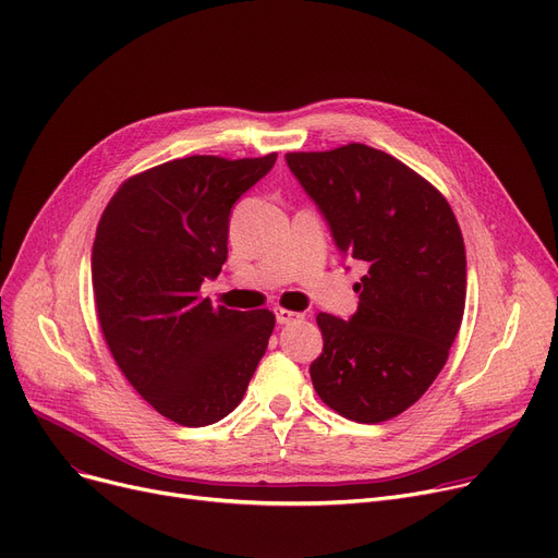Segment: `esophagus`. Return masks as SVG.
<instances>
[{
	"instance_id": "esophagus-1",
	"label": "esophagus",
	"mask_w": 558,
	"mask_h": 558,
	"mask_svg": "<svg viewBox=\"0 0 558 558\" xmlns=\"http://www.w3.org/2000/svg\"><path fill=\"white\" fill-rule=\"evenodd\" d=\"M303 318V314H299V312H291V310H282V307H278L276 310V320L280 326H284V324H294V320H301Z\"/></svg>"
}]
</instances>
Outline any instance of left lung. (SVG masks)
Instances as JSON below:
<instances>
[{
	"label": "left lung",
	"mask_w": 558,
	"mask_h": 558,
	"mask_svg": "<svg viewBox=\"0 0 558 558\" xmlns=\"http://www.w3.org/2000/svg\"><path fill=\"white\" fill-rule=\"evenodd\" d=\"M343 257L366 264L357 312L324 314L312 385L337 414L383 423L441 373L465 305V248L448 201L416 171L366 144L287 154Z\"/></svg>",
	"instance_id": "obj_1"
}]
</instances>
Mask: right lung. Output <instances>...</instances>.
Masks as SVG:
<instances>
[{
	"label": "right lung",
	"mask_w": 558,
	"mask_h": 558,
	"mask_svg": "<svg viewBox=\"0 0 558 558\" xmlns=\"http://www.w3.org/2000/svg\"><path fill=\"white\" fill-rule=\"evenodd\" d=\"M276 158L171 160L126 181L101 215L93 291L106 343L133 389L179 425L228 416L267 353L269 310L215 307L198 289L228 257L234 201Z\"/></svg>",
	"instance_id": "add662e5"
}]
</instances>
